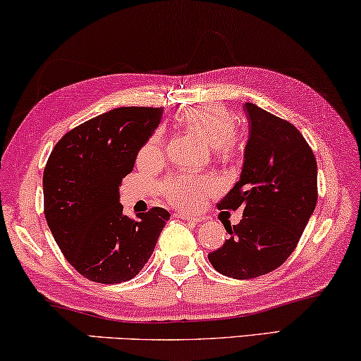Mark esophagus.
I'll use <instances>...</instances> for the list:
<instances>
[{"label":"esophagus","instance_id":"obj_1","mask_svg":"<svg viewBox=\"0 0 361 361\" xmlns=\"http://www.w3.org/2000/svg\"><path fill=\"white\" fill-rule=\"evenodd\" d=\"M176 216H177V219H184V220H187V221H195V224H199V221H202L200 216L185 214V212H177Z\"/></svg>","mask_w":361,"mask_h":361}]
</instances>
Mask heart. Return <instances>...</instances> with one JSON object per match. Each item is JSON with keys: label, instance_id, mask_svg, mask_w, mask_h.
Instances as JSON below:
<instances>
[{"label": "heart", "instance_id": "heart-1", "mask_svg": "<svg viewBox=\"0 0 361 361\" xmlns=\"http://www.w3.org/2000/svg\"><path fill=\"white\" fill-rule=\"evenodd\" d=\"M185 130L195 133L219 154L230 151L235 141L236 121L233 115L219 105H200L187 108L177 116ZM166 136L157 130L142 146L141 161H157L164 156ZM219 190V184L210 176L174 174L161 182V194L171 205L179 209H199Z\"/></svg>", "mask_w": 361, "mask_h": 361}]
</instances>
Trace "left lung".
<instances>
[{"mask_svg": "<svg viewBox=\"0 0 361 361\" xmlns=\"http://www.w3.org/2000/svg\"><path fill=\"white\" fill-rule=\"evenodd\" d=\"M248 142L240 180L216 205L243 210L209 261L220 274L251 279L279 268L298 246L317 204V161L293 123L245 103Z\"/></svg>", "mask_w": 361, "mask_h": 361, "instance_id": "left-lung-1", "label": "left lung"}]
</instances>
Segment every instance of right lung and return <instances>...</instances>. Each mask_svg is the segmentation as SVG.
<instances>
[{"mask_svg":"<svg viewBox=\"0 0 361 361\" xmlns=\"http://www.w3.org/2000/svg\"><path fill=\"white\" fill-rule=\"evenodd\" d=\"M161 116L162 108H115L66 133L49 156L44 215L66 259L93 283L135 278L169 220L161 207L133 220L120 204L123 177Z\"/></svg>","mask_w":361,"mask_h":361,"instance_id":"obj_1","label":"right lung"}]
</instances>
